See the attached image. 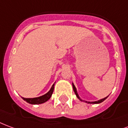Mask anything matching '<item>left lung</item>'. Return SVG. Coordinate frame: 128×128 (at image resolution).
<instances>
[{"mask_svg":"<svg viewBox=\"0 0 128 128\" xmlns=\"http://www.w3.org/2000/svg\"><path fill=\"white\" fill-rule=\"evenodd\" d=\"M72 86H73V89H74V93H75L76 94V97L78 98L80 101L82 102H85L86 103H88V104H100V103H101V102H104L105 100H106L108 96H107V97H106V98H104L103 99H101V100H98V101H96V102H87V101H84V100H82V99L79 97V96H78V92H77V90H76V86H74V83H72Z\"/></svg>","mask_w":128,"mask_h":128,"instance_id":"obj_1","label":"left lung"}]
</instances>
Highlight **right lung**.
<instances>
[{
	"mask_svg": "<svg viewBox=\"0 0 128 128\" xmlns=\"http://www.w3.org/2000/svg\"><path fill=\"white\" fill-rule=\"evenodd\" d=\"M54 84H53V85L52 86L50 91H48L47 94L40 96V97L34 98H22V99L24 101H26L28 103L30 104H40L44 103V102H47L51 98V96L52 95L53 91H54Z\"/></svg>",
	"mask_w": 128,
	"mask_h": 128,
	"instance_id": "obj_1",
	"label": "right lung"
}]
</instances>
